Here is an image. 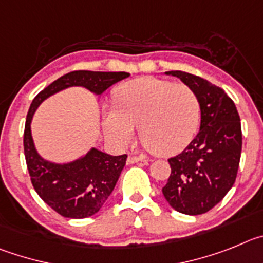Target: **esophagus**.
Wrapping results in <instances>:
<instances>
[{
  "instance_id": "1",
  "label": "esophagus",
  "mask_w": 263,
  "mask_h": 263,
  "mask_svg": "<svg viewBox=\"0 0 263 263\" xmlns=\"http://www.w3.org/2000/svg\"><path fill=\"white\" fill-rule=\"evenodd\" d=\"M139 161H144L143 156L129 155L128 158H127V164H134V162H139Z\"/></svg>"
}]
</instances>
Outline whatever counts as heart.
Masks as SVG:
<instances>
[{
    "mask_svg": "<svg viewBox=\"0 0 263 263\" xmlns=\"http://www.w3.org/2000/svg\"><path fill=\"white\" fill-rule=\"evenodd\" d=\"M115 103L117 107L103 111L106 132L124 144L140 126L141 141L157 156L181 152L199 126V98L189 85L141 77L120 85Z\"/></svg>",
    "mask_w": 263,
    "mask_h": 263,
    "instance_id": "b5f03b06",
    "label": "heart"
}]
</instances>
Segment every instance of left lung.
<instances>
[{
    "label": "left lung",
    "instance_id": "obj_1",
    "mask_svg": "<svg viewBox=\"0 0 263 263\" xmlns=\"http://www.w3.org/2000/svg\"><path fill=\"white\" fill-rule=\"evenodd\" d=\"M193 87L200 103V129L176 157L169 158L172 173L162 194L176 211L202 215L214 208L232 189L240 165L242 134L235 103L207 80L170 70Z\"/></svg>",
    "mask_w": 263,
    "mask_h": 263
}]
</instances>
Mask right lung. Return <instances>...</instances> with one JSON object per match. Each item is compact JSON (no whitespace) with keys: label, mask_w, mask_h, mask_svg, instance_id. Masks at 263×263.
<instances>
[{"label":"right lung","mask_w":263,"mask_h":263,"mask_svg":"<svg viewBox=\"0 0 263 263\" xmlns=\"http://www.w3.org/2000/svg\"><path fill=\"white\" fill-rule=\"evenodd\" d=\"M128 76L126 72L74 70L61 76L32 99L23 135L26 164L37 195L61 216L84 219L97 214L114 190L127 155L111 156L91 148L84 157L68 164L49 162L35 149L31 136L34 112L44 99L67 87L82 86L101 96L107 87Z\"/></svg>","instance_id":"obj_1"}]
</instances>
